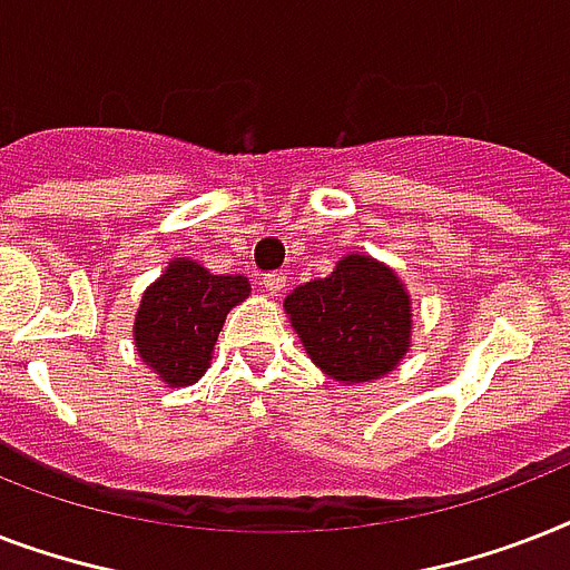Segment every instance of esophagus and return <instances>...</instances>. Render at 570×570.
Masks as SVG:
<instances>
[{
  "mask_svg": "<svg viewBox=\"0 0 570 570\" xmlns=\"http://www.w3.org/2000/svg\"><path fill=\"white\" fill-rule=\"evenodd\" d=\"M284 286H286L284 272H272V275L263 277V289H266L268 295H281L284 293Z\"/></svg>",
  "mask_w": 570,
  "mask_h": 570,
  "instance_id": "34e87169",
  "label": "esophagus"
}]
</instances>
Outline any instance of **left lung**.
Masks as SVG:
<instances>
[{"mask_svg":"<svg viewBox=\"0 0 570 570\" xmlns=\"http://www.w3.org/2000/svg\"><path fill=\"white\" fill-rule=\"evenodd\" d=\"M284 311L313 364L340 384L393 373L411 343V295L366 254H346L328 277L295 286Z\"/></svg>","mask_w":570,"mask_h":570,"instance_id":"left-lung-1","label":"left lung"}]
</instances>
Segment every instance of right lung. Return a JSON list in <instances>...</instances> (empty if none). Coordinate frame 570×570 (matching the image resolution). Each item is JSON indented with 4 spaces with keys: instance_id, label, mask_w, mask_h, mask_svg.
<instances>
[{
    "instance_id": "right-lung-1",
    "label": "right lung",
    "mask_w": 570,
    "mask_h": 570,
    "mask_svg": "<svg viewBox=\"0 0 570 570\" xmlns=\"http://www.w3.org/2000/svg\"><path fill=\"white\" fill-rule=\"evenodd\" d=\"M250 293L248 277L213 275L195 259L177 257L138 304L136 352L168 387H189L209 370L227 313Z\"/></svg>"
}]
</instances>
